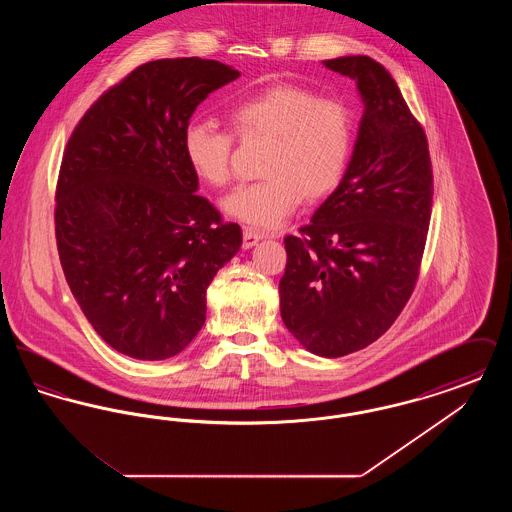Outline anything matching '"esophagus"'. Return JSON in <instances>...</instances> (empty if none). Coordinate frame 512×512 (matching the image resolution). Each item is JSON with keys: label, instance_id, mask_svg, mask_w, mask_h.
Here are the masks:
<instances>
[{"label": "esophagus", "instance_id": "esophagus-1", "mask_svg": "<svg viewBox=\"0 0 512 512\" xmlns=\"http://www.w3.org/2000/svg\"><path fill=\"white\" fill-rule=\"evenodd\" d=\"M265 238V234L263 232H259V230H255V228H251V226H245L244 228V247L245 249H249V247H253V245H257L259 240H263Z\"/></svg>", "mask_w": 512, "mask_h": 512}]
</instances>
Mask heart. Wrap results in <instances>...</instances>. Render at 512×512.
<instances>
[{
  "label": "heart",
  "mask_w": 512,
  "mask_h": 512,
  "mask_svg": "<svg viewBox=\"0 0 512 512\" xmlns=\"http://www.w3.org/2000/svg\"><path fill=\"white\" fill-rule=\"evenodd\" d=\"M228 121L240 140L268 138L263 174L224 197L222 209L257 228L278 226L292 215L299 201L317 203L332 194L343 180L351 146L353 122L347 107L315 92L272 84L236 101ZM182 149L195 176L220 188L232 176L234 136L213 122H190Z\"/></svg>",
  "instance_id": "heart-1"
}]
</instances>
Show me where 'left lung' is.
I'll use <instances>...</instances> for the list:
<instances>
[{
  "mask_svg": "<svg viewBox=\"0 0 512 512\" xmlns=\"http://www.w3.org/2000/svg\"><path fill=\"white\" fill-rule=\"evenodd\" d=\"M322 63L357 82L365 111L340 186L299 236L284 238L280 313L305 349L336 359L386 334L407 305L434 174L424 128L380 63L366 55Z\"/></svg>",
  "mask_w": 512,
  "mask_h": 512,
  "instance_id": "1",
  "label": "left lung"
}]
</instances>
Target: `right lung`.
Returning a JSON list of instances; mask_svg holds the SVG:
<instances>
[{"mask_svg":"<svg viewBox=\"0 0 512 512\" xmlns=\"http://www.w3.org/2000/svg\"><path fill=\"white\" fill-rule=\"evenodd\" d=\"M240 73L199 57L136 67L84 113L55 190L67 284L103 341L140 361L178 355L201 330L207 288L242 245L197 192L182 136L195 107Z\"/></svg>","mask_w":512,"mask_h":512,"instance_id":"add662e5","label":"right lung"}]
</instances>
